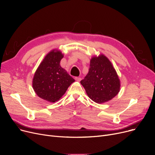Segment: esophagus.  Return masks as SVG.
Instances as JSON below:
<instances>
[{
    "label": "esophagus",
    "mask_w": 155,
    "mask_h": 155,
    "mask_svg": "<svg viewBox=\"0 0 155 155\" xmlns=\"http://www.w3.org/2000/svg\"><path fill=\"white\" fill-rule=\"evenodd\" d=\"M75 80L78 81V82H80V81L81 80H82V78H81L80 77H75Z\"/></svg>",
    "instance_id": "obj_1"
}]
</instances>
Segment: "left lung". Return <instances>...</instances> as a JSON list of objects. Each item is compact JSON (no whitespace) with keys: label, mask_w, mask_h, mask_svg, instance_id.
<instances>
[{"label":"left lung","mask_w":155,"mask_h":155,"mask_svg":"<svg viewBox=\"0 0 155 155\" xmlns=\"http://www.w3.org/2000/svg\"><path fill=\"white\" fill-rule=\"evenodd\" d=\"M80 83L89 98L102 104L114 98L120 91V80L111 62L104 54L91 60L88 74Z\"/></svg>","instance_id":"left-lung-1"}]
</instances>
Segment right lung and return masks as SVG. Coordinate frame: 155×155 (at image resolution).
I'll list each match as a JSON object with an SVG mask.
<instances>
[{
	"mask_svg": "<svg viewBox=\"0 0 155 155\" xmlns=\"http://www.w3.org/2000/svg\"><path fill=\"white\" fill-rule=\"evenodd\" d=\"M63 54L60 50L48 53L37 68L32 79V87L40 98L50 102L60 100L68 87L75 82L60 66Z\"/></svg>",
	"mask_w": 155,
	"mask_h": 155,
	"instance_id": "add662e5",
	"label": "right lung"
}]
</instances>
